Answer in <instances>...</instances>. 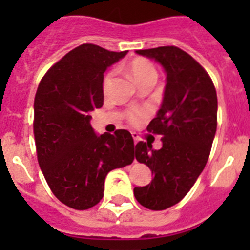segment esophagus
<instances>
[{
    "label": "esophagus",
    "mask_w": 250,
    "mask_h": 250,
    "mask_svg": "<svg viewBox=\"0 0 250 250\" xmlns=\"http://www.w3.org/2000/svg\"><path fill=\"white\" fill-rule=\"evenodd\" d=\"M131 135H132V139H134V143H138L139 141V135L138 134H136V132H131Z\"/></svg>",
    "instance_id": "34e87169"
}]
</instances>
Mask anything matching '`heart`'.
Returning a JSON list of instances; mask_svg holds the SVG:
<instances>
[{"instance_id": "1", "label": "heart", "mask_w": 250, "mask_h": 250, "mask_svg": "<svg viewBox=\"0 0 250 250\" xmlns=\"http://www.w3.org/2000/svg\"><path fill=\"white\" fill-rule=\"evenodd\" d=\"M127 72L131 76V79L134 80V83L136 85L144 83L146 80H156L158 79V72H156V68L154 67L150 61H147L146 59H135L132 60L131 62L127 65ZM112 72H107L104 77V89H107L110 81L112 79ZM145 110L143 109H132L127 112V120L131 124H138L140 123L143 119L145 118Z\"/></svg>"}]
</instances>
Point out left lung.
I'll return each instance as SVG.
<instances>
[{
    "label": "left lung",
    "mask_w": 250,
    "mask_h": 250,
    "mask_svg": "<svg viewBox=\"0 0 250 250\" xmlns=\"http://www.w3.org/2000/svg\"><path fill=\"white\" fill-rule=\"evenodd\" d=\"M155 60L167 74L164 98L147 131L163 135V146L135 145V158L151 170V183L134 188L143 207L164 210L190 190L207 164L216 131L218 99L210 76L195 60L175 46L139 50Z\"/></svg>",
    "instance_id": "left-lung-1"
}]
</instances>
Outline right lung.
Masks as SVG:
<instances>
[{"instance_id":"add662e5","label":"right lung","mask_w":250,"mask_h":250,"mask_svg":"<svg viewBox=\"0 0 250 250\" xmlns=\"http://www.w3.org/2000/svg\"><path fill=\"white\" fill-rule=\"evenodd\" d=\"M126 54L83 43L55 63L37 87V160L54 195L76 210L98 204L107 173L135 158L127 130L96 135L90 125L91 111L104 104V72Z\"/></svg>"}]
</instances>
